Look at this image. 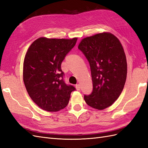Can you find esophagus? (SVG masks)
<instances>
[{
  "label": "esophagus",
  "mask_w": 148,
  "mask_h": 148,
  "mask_svg": "<svg viewBox=\"0 0 148 148\" xmlns=\"http://www.w3.org/2000/svg\"><path fill=\"white\" fill-rule=\"evenodd\" d=\"M75 88H76V89H77V90L79 91L80 89V88H81V86H80V85L79 84H76Z\"/></svg>",
  "instance_id": "esophagus-1"
}]
</instances>
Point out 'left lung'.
Masks as SVG:
<instances>
[{"label": "left lung", "instance_id": "left-lung-1", "mask_svg": "<svg viewBox=\"0 0 148 148\" xmlns=\"http://www.w3.org/2000/svg\"><path fill=\"white\" fill-rule=\"evenodd\" d=\"M78 49L89 62L92 81V92L84 95V101L92 108L104 109L118 99L126 82L123 46L113 34L104 32L83 39Z\"/></svg>", "mask_w": 148, "mask_h": 148}]
</instances>
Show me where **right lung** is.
Wrapping results in <instances>:
<instances>
[{
    "mask_svg": "<svg viewBox=\"0 0 148 148\" xmlns=\"http://www.w3.org/2000/svg\"><path fill=\"white\" fill-rule=\"evenodd\" d=\"M71 39L41 37L31 44L23 62V82L29 96L40 108L57 112L68 105L75 87L65 83L61 64L76 44Z\"/></svg>",
    "mask_w": 148,
    "mask_h": 148,
    "instance_id": "add662e5",
    "label": "right lung"
}]
</instances>
